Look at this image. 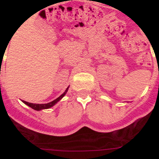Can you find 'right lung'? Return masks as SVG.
Instances as JSON below:
<instances>
[{
	"instance_id": "1",
	"label": "right lung",
	"mask_w": 159,
	"mask_h": 159,
	"mask_svg": "<svg viewBox=\"0 0 159 159\" xmlns=\"http://www.w3.org/2000/svg\"><path fill=\"white\" fill-rule=\"evenodd\" d=\"M67 89H68V87H67V89H66V91H65V92H63V93H62V94L59 97H57V99H55L54 101L49 102V103H47V104H33V103H30V102H25V101H23V102L25 103V104L27 105V106H30V107H31L32 109L35 110V111H40V110H43V109L50 108V107H52L53 106H54V105L56 104L57 102H59L60 100L62 99V97H64L65 94H66V92H67Z\"/></svg>"
}]
</instances>
